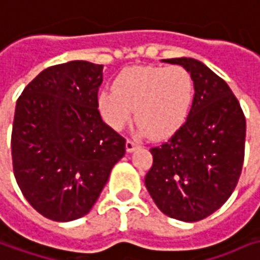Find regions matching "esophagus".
<instances>
[{
    "label": "esophagus",
    "instance_id": "obj_1",
    "mask_svg": "<svg viewBox=\"0 0 260 260\" xmlns=\"http://www.w3.org/2000/svg\"><path fill=\"white\" fill-rule=\"evenodd\" d=\"M138 147H140V144L137 141H134V140H128V141H126V151L128 152L135 151Z\"/></svg>",
    "mask_w": 260,
    "mask_h": 260
}]
</instances>
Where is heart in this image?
<instances>
[{
  "label": "heart",
  "instance_id": "heart-1",
  "mask_svg": "<svg viewBox=\"0 0 260 260\" xmlns=\"http://www.w3.org/2000/svg\"><path fill=\"white\" fill-rule=\"evenodd\" d=\"M195 96V80L180 65L129 67L115 78L113 90L100 91L97 108L113 129H122L135 110L142 132L164 140L185 125Z\"/></svg>",
  "mask_w": 260,
  "mask_h": 260
}]
</instances>
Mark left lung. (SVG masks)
Here are the masks:
<instances>
[{
	"label": "left lung",
	"mask_w": 260,
	"mask_h": 260,
	"mask_svg": "<svg viewBox=\"0 0 260 260\" xmlns=\"http://www.w3.org/2000/svg\"><path fill=\"white\" fill-rule=\"evenodd\" d=\"M164 62L192 74L197 96L185 125L158 147L145 186L160 211L176 220L207 218L230 198L242 173L246 119L227 83L192 58Z\"/></svg>",
	"instance_id": "left-lung-1"
}]
</instances>
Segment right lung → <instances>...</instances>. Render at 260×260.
<instances>
[{"label": "right lung", "mask_w": 260, "mask_h": 260, "mask_svg": "<svg viewBox=\"0 0 260 260\" xmlns=\"http://www.w3.org/2000/svg\"><path fill=\"white\" fill-rule=\"evenodd\" d=\"M103 65H53L18 97L11 132L13 170L28 204L53 221L90 212L110 170L125 155V138L97 109Z\"/></svg>", "instance_id": "add662e5"}]
</instances>
